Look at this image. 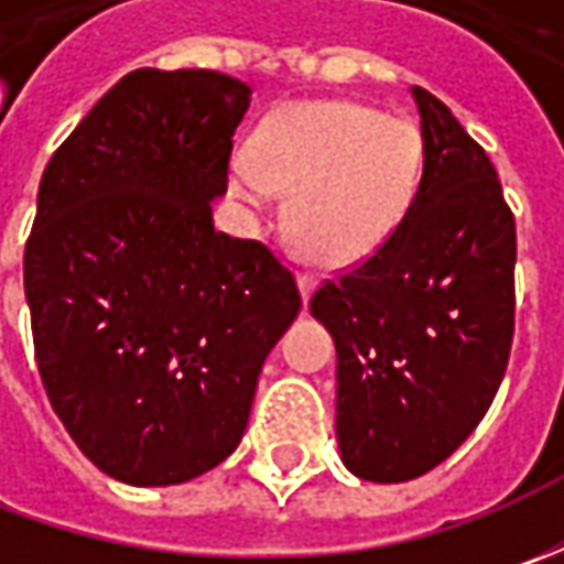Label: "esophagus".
<instances>
[{
  "label": "esophagus",
  "instance_id": "1",
  "mask_svg": "<svg viewBox=\"0 0 564 564\" xmlns=\"http://www.w3.org/2000/svg\"><path fill=\"white\" fill-rule=\"evenodd\" d=\"M297 289H301V297L307 301V297H311V294H314V289H316L314 272H301V275H297Z\"/></svg>",
  "mask_w": 564,
  "mask_h": 564
}]
</instances>
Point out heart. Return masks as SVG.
<instances>
[{
    "instance_id": "obj_1",
    "label": "heart",
    "mask_w": 564,
    "mask_h": 564,
    "mask_svg": "<svg viewBox=\"0 0 564 564\" xmlns=\"http://www.w3.org/2000/svg\"><path fill=\"white\" fill-rule=\"evenodd\" d=\"M421 169L411 121L382 119L348 99H311L270 116L253 156H231L228 191L253 209H270L279 191L292 194L297 245L326 267H355L395 235Z\"/></svg>"
}]
</instances>
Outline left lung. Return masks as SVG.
<instances>
[{"label": "left lung", "instance_id": "left-lung-1", "mask_svg": "<svg viewBox=\"0 0 564 564\" xmlns=\"http://www.w3.org/2000/svg\"><path fill=\"white\" fill-rule=\"evenodd\" d=\"M423 175L401 226L355 270L326 279L311 314L338 355L345 467L404 484L484 421L514 336V216L487 150L443 99L414 87Z\"/></svg>", "mask_w": 564, "mask_h": 564}]
</instances>
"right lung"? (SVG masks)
<instances>
[{
    "mask_svg": "<svg viewBox=\"0 0 564 564\" xmlns=\"http://www.w3.org/2000/svg\"><path fill=\"white\" fill-rule=\"evenodd\" d=\"M248 106L238 77L138 68L43 172L24 248L36 367L68 436L121 484L226 462L301 311L267 245L213 228Z\"/></svg>",
    "mask_w": 564,
    "mask_h": 564,
    "instance_id": "1",
    "label": "right lung"
}]
</instances>
